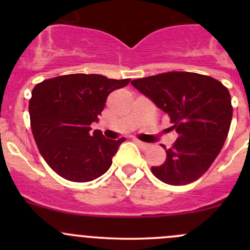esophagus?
I'll return each instance as SVG.
<instances>
[{
  "instance_id": "1",
  "label": "esophagus",
  "mask_w": 250,
  "mask_h": 250,
  "mask_svg": "<svg viewBox=\"0 0 250 250\" xmlns=\"http://www.w3.org/2000/svg\"><path fill=\"white\" fill-rule=\"evenodd\" d=\"M135 143H137L138 145L140 146V147H143L144 150H146V148H148V147H150V144H147V143H144V141H140V140H135Z\"/></svg>"
}]
</instances>
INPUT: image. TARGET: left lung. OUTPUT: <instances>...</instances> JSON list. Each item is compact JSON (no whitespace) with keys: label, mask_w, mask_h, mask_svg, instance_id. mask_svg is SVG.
I'll return each mask as SVG.
<instances>
[{"label":"left lung","mask_w":250,"mask_h":250,"mask_svg":"<svg viewBox=\"0 0 250 250\" xmlns=\"http://www.w3.org/2000/svg\"><path fill=\"white\" fill-rule=\"evenodd\" d=\"M132 85L170 117L178 133L167 160L151 168L169 185H186L208 170L223 148L232 120L229 89L218 80L195 72L170 71L138 78Z\"/></svg>","instance_id":"obj_1"}]
</instances>
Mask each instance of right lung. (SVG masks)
Listing matches in <instances>:
<instances>
[{
  "label": "right lung",
  "instance_id": "obj_1",
  "mask_svg": "<svg viewBox=\"0 0 250 250\" xmlns=\"http://www.w3.org/2000/svg\"><path fill=\"white\" fill-rule=\"evenodd\" d=\"M129 81L72 74L35 85L29 104L32 134L55 173L66 180L87 183L109 170L125 139H106L100 130L92 133L90 125L98 122L110 93Z\"/></svg>",
  "mask_w": 250,
  "mask_h": 250
}]
</instances>
